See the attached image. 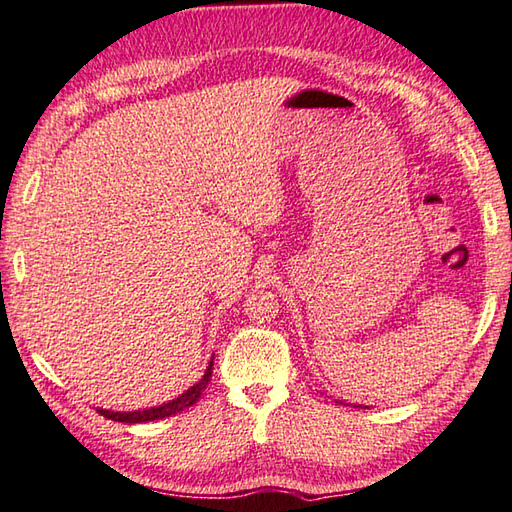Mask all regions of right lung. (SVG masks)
<instances>
[{"label":"right lung","mask_w":512,"mask_h":512,"mask_svg":"<svg viewBox=\"0 0 512 512\" xmlns=\"http://www.w3.org/2000/svg\"><path fill=\"white\" fill-rule=\"evenodd\" d=\"M211 373H213V357L209 366H206V371L202 375V380L193 384L191 389L184 391L182 396L170 400V402H164V405L159 407H150V409H141V411H107V409H98V414L110 418V420H116V423H150V420H161L166 416H175L179 414V411H184L188 407H193L197 400H200L202 391L206 389V384H209L211 380Z\"/></svg>","instance_id":"obj_1"}]
</instances>
